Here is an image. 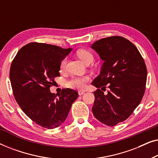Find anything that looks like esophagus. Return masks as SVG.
<instances>
[{
	"label": "esophagus",
	"instance_id": "obj_1",
	"mask_svg": "<svg viewBox=\"0 0 158 158\" xmlns=\"http://www.w3.org/2000/svg\"><path fill=\"white\" fill-rule=\"evenodd\" d=\"M85 91H84V90H79L78 91V94L80 95V96H81V95H83L85 94Z\"/></svg>",
	"mask_w": 158,
	"mask_h": 158
}]
</instances>
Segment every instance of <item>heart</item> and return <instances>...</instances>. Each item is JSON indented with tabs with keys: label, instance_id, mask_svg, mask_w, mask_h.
I'll return each mask as SVG.
<instances>
[{
	"label": "heart",
	"instance_id": "b5f03b06",
	"mask_svg": "<svg viewBox=\"0 0 158 158\" xmlns=\"http://www.w3.org/2000/svg\"><path fill=\"white\" fill-rule=\"evenodd\" d=\"M77 55L85 64L89 61H93V60H94V56H93L92 54L89 51L86 50V49H79V50H77ZM66 63L67 60L64 58L60 62V70H63L65 68ZM88 80H89V78L87 76L73 77L70 81H68L67 85L71 88H74V89H84L85 88L86 83L88 81Z\"/></svg>",
	"mask_w": 158,
	"mask_h": 158
}]
</instances>
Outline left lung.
Segmentation results:
<instances>
[{
  "mask_svg": "<svg viewBox=\"0 0 158 158\" xmlns=\"http://www.w3.org/2000/svg\"><path fill=\"white\" fill-rule=\"evenodd\" d=\"M103 61L100 74L92 85L109 88L108 94L97 89L92 108L96 119L108 126L126 120L141 102L147 81L146 64L130 41L114 36L101 39L91 45Z\"/></svg>",
  "mask_w": 158,
  "mask_h": 158,
  "instance_id": "8db88e82",
  "label": "left lung"
}]
</instances>
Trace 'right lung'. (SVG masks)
<instances>
[{
    "instance_id": "obj_1",
    "label": "right lung",
    "mask_w": 158,
    "mask_h": 158,
    "mask_svg": "<svg viewBox=\"0 0 158 158\" xmlns=\"http://www.w3.org/2000/svg\"><path fill=\"white\" fill-rule=\"evenodd\" d=\"M55 45L32 42L16 54L10 68L14 98L27 116L47 129L60 127L68 116L78 94L64 88L58 96L50 86L60 76V62L72 51Z\"/></svg>"
}]
</instances>
